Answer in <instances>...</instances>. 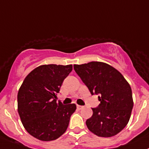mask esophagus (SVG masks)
I'll list each match as a JSON object with an SVG mask.
<instances>
[{"label":"esophagus","instance_id":"esophagus-1","mask_svg":"<svg viewBox=\"0 0 149 149\" xmlns=\"http://www.w3.org/2000/svg\"><path fill=\"white\" fill-rule=\"evenodd\" d=\"M84 107V106H81V105H77V108L79 109H81Z\"/></svg>","mask_w":149,"mask_h":149}]
</instances>
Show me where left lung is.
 <instances>
[{
  "instance_id": "left-lung-1",
  "label": "left lung",
  "mask_w": 149,
  "mask_h": 149,
  "mask_svg": "<svg viewBox=\"0 0 149 149\" xmlns=\"http://www.w3.org/2000/svg\"><path fill=\"white\" fill-rule=\"evenodd\" d=\"M76 73L91 94L99 95L100 104L91 108L87 127L100 137L115 136L127 125L133 107L130 84L112 66L102 62L73 65Z\"/></svg>"
}]
</instances>
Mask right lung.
<instances>
[{
	"label": "right lung",
	"mask_w": 149,
	"mask_h": 149,
	"mask_svg": "<svg viewBox=\"0 0 149 149\" xmlns=\"http://www.w3.org/2000/svg\"><path fill=\"white\" fill-rule=\"evenodd\" d=\"M73 65H42L27 75L19 90L18 112L26 131L42 141H50L66 131L76 105L57 103L64 79Z\"/></svg>",
	"instance_id": "obj_1"
}]
</instances>
